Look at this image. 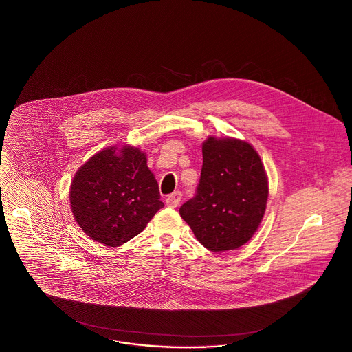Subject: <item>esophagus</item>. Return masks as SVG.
<instances>
[{
	"label": "esophagus",
	"mask_w": 352,
	"mask_h": 352,
	"mask_svg": "<svg viewBox=\"0 0 352 352\" xmlns=\"http://www.w3.org/2000/svg\"><path fill=\"white\" fill-rule=\"evenodd\" d=\"M181 201L182 192L175 191L173 192L171 195L168 196V199H166V205H168L169 208H177Z\"/></svg>",
	"instance_id": "1"
}]
</instances>
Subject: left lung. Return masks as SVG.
<instances>
[{"label": "left lung", "instance_id": "left-lung-1", "mask_svg": "<svg viewBox=\"0 0 352 352\" xmlns=\"http://www.w3.org/2000/svg\"><path fill=\"white\" fill-rule=\"evenodd\" d=\"M268 182L248 142L209 137L196 195L179 209L196 239L212 252L234 250L256 234L266 212Z\"/></svg>", "mask_w": 352, "mask_h": 352}]
</instances>
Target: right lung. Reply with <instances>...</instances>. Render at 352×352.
<instances>
[{
  "label": "right lung",
  "instance_id": "1",
  "mask_svg": "<svg viewBox=\"0 0 352 352\" xmlns=\"http://www.w3.org/2000/svg\"><path fill=\"white\" fill-rule=\"evenodd\" d=\"M69 200L90 239L120 246L140 234L164 206L146 153L124 146L99 151L74 177Z\"/></svg>",
  "mask_w": 352,
  "mask_h": 352
}]
</instances>
